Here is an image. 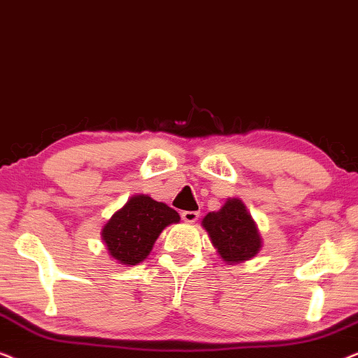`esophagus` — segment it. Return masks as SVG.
Segmentation results:
<instances>
[{"label":"esophagus","mask_w":358,"mask_h":358,"mask_svg":"<svg viewBox=\"0 0 358 358\" xmlns=\"http://www.w3.org/2000/svg\"><path fill=\"white\" fill-rule=\"evenodd\" d=\"M182 220H184V222H187V223L197 222L199 212H187V210H185V212H182Z\"/></svg>","instance_id":"34e87169"}]
</instances>
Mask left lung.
<instances>
[{"label": "left lung", "mask_w": 358, "mask_h": 358, "mask_svg": "<svg viewBox=\"0 0 358 358\" xmlns=\"http://www.w3.org/2000/svg\"><path fill=\"white\" fill-rule=\"evenodd\" d=\"M212 244L227 264L249 261L262 248V238L246 205L239 199H228L218 212L202 220Z\"/></svg>", "instance_id": "obj_1"}]
</instances>
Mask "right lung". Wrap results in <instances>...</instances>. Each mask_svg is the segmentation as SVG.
Masks as SVG:
<instances>
[{
    "label": "right lung",
    "mask_w": 358,
    "mask_h": 358,
    "mask_svg": "<svg viewBox=\"0 0 358 358\" xmlns=\"http://www.w3.org/2000/svg\"><path fill=\"white\" fill-rule=\"evenodd\" d=\"M179 220L174 208L140 194L130 197L124 207L112 215L101 236L117 262L136 266L148 257L161 231Z\"/></svg>",
    "instance_id": "1"
}]
</instances>
